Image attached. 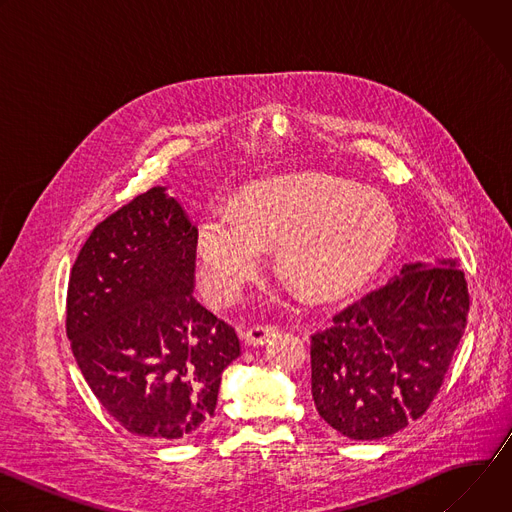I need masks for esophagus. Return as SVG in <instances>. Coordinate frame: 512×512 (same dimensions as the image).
I'll list each match as a JSON object with an SVG mask.
<instances>
[{"mask_svg":"<svg viewBox=\"0 0 512 512\" xmlns=\"http://www.w3.org/2000/svg\"><path fill=\"white\" fill-rule=\"evenodd\" d=\"M275 332L277 328L273 324H253L245 332V342L251 346H259V344H265L271 336H275Z\"/></svg>","mask_w":512,"mask_h":512,"instance_id":"obj_1","label":"esophagus"}]
</instances>
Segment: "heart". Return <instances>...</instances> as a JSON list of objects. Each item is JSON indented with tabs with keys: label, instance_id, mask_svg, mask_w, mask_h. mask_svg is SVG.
<instances>
[{
	"label": "heart",
	"instance_id": "1",
	"mask_svg": "<svg viewBox=\"0 0 512 512\" xmlns=\"http://www.w3.org/2000/svg\"><path fill=\"white\" fill-rule=\"evenodd\" d=\"M397 216L377 192L322 174L255 186L243 208H214L198 227V275L208 300L239 296L263 245L308 296L338 298L367 281L389 255Z\"/></svg>",
	"mask_w": 512,
	"mask_h": 512
}]
</instances>
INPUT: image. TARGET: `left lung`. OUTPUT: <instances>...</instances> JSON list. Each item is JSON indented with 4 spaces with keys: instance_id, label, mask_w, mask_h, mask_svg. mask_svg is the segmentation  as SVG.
<instances>
[{
    "instance_id": "8db88e82",
    "label": "left lung",
    "mask_w": 512,
    "mask_h": 512,
    "mask_svg": "<svg viewBox=\"0 0 512 512\" xmlns=\"http://www.w3.org/2000/svg\"><path fill=\"white\" fill-rule=\"evenodd\" d=\"M458 259L407 265L312 334V397L350 440H379L419 419L440 393L466 328Z\"/></svg>"
}]
</instances>
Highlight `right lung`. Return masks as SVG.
Listing matches in <instances>:
<instances>
[{"label":"right lung","instance_id":"right-lung-1","mask_svg":"<svg viewBox=\"0 0 512 512\" xmlns=\"http://www.w3.org/2000/svg\"><path fill=\"white\" fill-rule=\"evenodd\" d=\"M196 247L182 206L156 186L103 218L72 265V354L99 403L133 435H194L241 354L235 328L192 294Z\"/></svg>","mask_w":512,"mask_h":512}]
</instances>
